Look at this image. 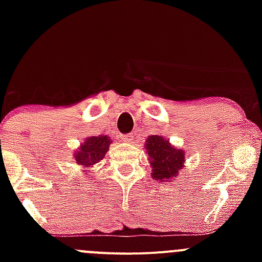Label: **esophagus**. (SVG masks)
<instances>
[{
  "label": "esophagus",
  "mask_w": 262,
  "mask_h": 262,
  "mask_svg": "<svg viewBox=\"0 0 262 262\" xmlns=\"http://www.w3.org/2000/svg\"><path fill=\"white\" fill-rule=\"evenodd\" d=\"M121 139H123L124 142H126V143H132V141L134 139V136L132 133L124 134V136H121Z\"/></svg>",
  "instance_id": "34e87169"
}]
</instances>
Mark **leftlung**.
Wrapping results in <instances>:
<instances>
[{
    "instance_id": "obj_1",
    "label": "left lung",
    "mask_w": 262,
    "mask_h": 262,
    "mask_svg": "<svg viewBox=\"0 0 262 262\" xmlns=\"http://www.w3.org/2000/svg\"><path fill=\"white\" fill-rule=\"evenodd\" d=\"M148 161L152 166V176L155 180L171 181L173 176L184 167L185 153L171 146L162 136H149L146 141Z\"/></svg>"
}]
</instances>
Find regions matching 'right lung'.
Masks as SVG:
<instances>
[{
	"instance_id": "add662e5",
	"label": "right lung",
	"mask_w": 262,
	"mask_h": 262,
	"mask_svg": "<svg viewBox=\"0 0 262 262\" xmlns=\"http://www.w3.org/2000/svg\"><path fill=\"white\" fill-rule=\"evenodd\" d=\"M110 143L112 141L106 136L89 137L84 139L77 152H75L76 163L83 168L91 167L104 158L109 150Z\"/></svg>"
}]
</instances>
